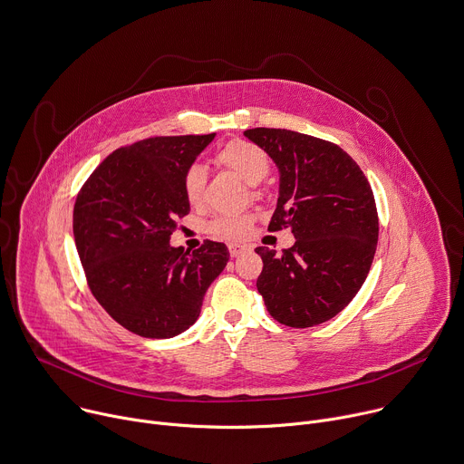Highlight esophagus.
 <instances>
[{"instance_id": "1", "label": "esophagus", "mask_w": 464, "mask_h": 464, "mask_svg": "<svg viewBox=\"0 0 464 464\" xmlns=\"http://www.w3.org/2000/svg\"><path fill=\"white\" fill-rule=\"evenodd\" d=\"M246 250H248L246 245H239V243H230V245H228V252H230L232 257H237V256H241V254L246 252Z\"/></svg>"}]
</instances>
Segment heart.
I'll return each instance as SVG.
<instances>
[{"label":"heart","mask_w":464,"mask_h":464,"mask_svg":"<svg viewBox=\"0 0 464 464\" xmlns=\"http://www.w3.org/2000/svg\"><path fill=\"white\" fill-rule=\"evenodd\" d=\"M216 162L227 169H232L237 173L243 180L248 184L261 182L266 173L270 171V160L266 153L254 142L234 139L227 142L218 153ZM205 187H207V171L194 164L182 175V192L187 201L192 207H199L205 198ZM250 198L259 199L261 192L252 187ZM254 227V218L250 214H234V216H219L210 221L208 230L212 236L227 239V241H241L248 237Z\"/></svg>","instance_id":"obj_1"}]
</instances>
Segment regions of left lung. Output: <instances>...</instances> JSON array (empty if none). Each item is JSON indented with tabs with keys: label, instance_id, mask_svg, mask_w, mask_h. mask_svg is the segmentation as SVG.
Returning <instances> with one entry per match:
<instances>
[{
	"label": "left lung",
	"instance_id": "obj_1",
	"mask_svg": "<svg viewBox=\"0 0 464 464\" xmlns=\"http://www.w3.org/2000/svg\"><path fill=\"white\" fill-rule=\"evenodd\" d=\"M245 137L280 169V198L268 230L291 228L296 241L280 256L256 252V287L268 314L305 329L336 316L360 291L379 241V214L360 166L336 144L291 130L254 128Z\"/></svg>",
	"mask_w": 464,
	"mask_h": 464
}]
</instances>
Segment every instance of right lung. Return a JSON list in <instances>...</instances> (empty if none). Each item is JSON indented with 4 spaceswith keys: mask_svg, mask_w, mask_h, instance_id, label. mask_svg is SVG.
Here are the masks:
<instances>
[{
    "mask_svg": "<svg viewBox=\"0 0 464 464\" xmlns=\"http://www.w3.org/2000/svg\"><path fill=\"white\" fill-rule=\"evenodd\" d=\"M214 137H150L119 148L76 196L72 234L87 287L139 336L187 331L230 257L225 243L210 239L192 254L169 245L177 219L190 212L182 175Z\"/></svg>",
    "mask_w": 464,
    "mask_h": 464,
    "instance_id": "obj_1",
    "label": "right lung"
}]
</instances>
